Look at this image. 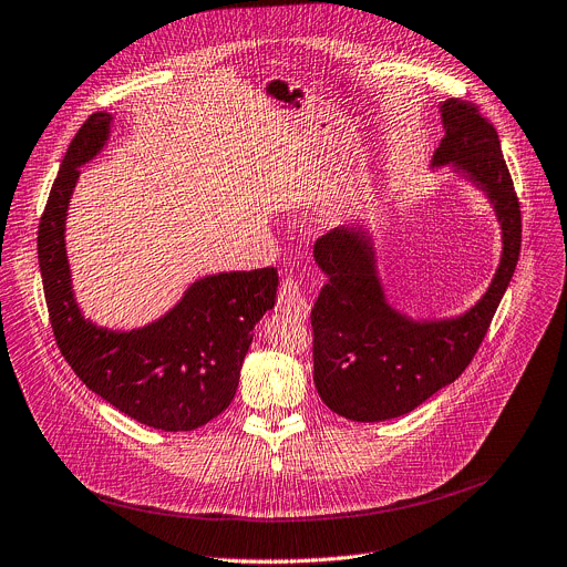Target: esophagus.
<instances>
[{
    "label": "esophagus",
    "mask_w": 567,
    "mask_h": 567,
    "mask_svg": "<svg viewBox=\"0 0 567 567\" xmlns=\"http://www.w3.org/2000/svg\"><path fill=\"white\" fill-rule=\"evenodd\" d=\"M277 307L292 316L295 320H307L309 313H311V303L307 299V295H303L301 286L292 279V277H286L281 288H279V297H277Z\"/></svg>",
    "instance_id": "1"
}]
</instances>
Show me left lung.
I'll return each mask as SVG.
<instances>
[{
	"label": "left lung",
	"mask_w": 567,
	"mask_h": 567,
	"mask_svg": "<svg viewBox=\"0 0 567 567\" xmlns=\"http://www.w3.org/2000/svg\"><path fill=\"white\" fill-rule=\"evenodd\" d=\"M445 138L433 165L454 163L482 188L502 225V260L486 295L461 318L415 322L390 309L363 227H338L316 243L327 284L311 311L313 381L322 402L354 422L417 409L474 359L515 272L522 215L495 126L465 100L441 106Z\"/></svg>",
	"instance_id": "1"
}]
</instances>
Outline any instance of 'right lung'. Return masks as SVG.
Wrapping results in <instances>:
<instances>
[{"mask_svg": "<svg viewBox=\"0 0 567 567\" xmlns=\"http://www.w3.org/2000/svg\"><path fill=\"white\" fill-rule=\"evenodd\" d=\"M111 113H93L72 138L38 225V264L61 354L95 395L161 431H193L234 400L254 324L275 307L277 268L197 279L161 320L109 331L74 301L65 254V215L79 165L109 138Z\"/></svg>", "mask_w": 567, "mask_h": 567, "instance_id": "add662e5", "label": "right lung"}]
</instances>
